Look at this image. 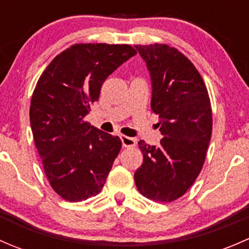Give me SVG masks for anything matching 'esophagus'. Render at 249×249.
Returning <instances> with one entry per match:
<instances>
[{
    "label": "esophagus",
    "instance_id": "34e87169",
    "mask_svg": "<svg viewBox=\"0 0 249 249\" xmlns=\"http://www.w3.org/2000/svg\"><path fill=\"white\" fill-rule=\"evenodd\" d=\"M120 140H122L123 147H125V148L135 147V145H136V143H137L136 140L131 139V137L125 136V135H123V136H120Z\"/></svg>",
    "mask_w": 249,
    "mask_h": 249
}]
</instances>
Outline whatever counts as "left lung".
<instances>
[{
  "label": "left lung",
  "instance_id": "left-lung-1",
  "mask_svg": "<svg viewBox=\"0 0 249 249\" xmlns=\"http://www.w3.org/2000/svg\"><path fill=\"white\" fill-rule=\"evenodd\" d=\"M152 78L150 107L159 115V145L140 141L143 162L135 183L143 196L172 202L192 187L201 171L212 136L207 88L193 62L167 44H137Z\"/></svg>",
  "mask_w": 249,
  "mask_h": 249
}]
</instances>
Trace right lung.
<instances>
[{"instance_id": "obj_1", "label": "right lung", "mask_w": 249, "mask_h": 249, "mask_svg": "<svg viewBox=\"0 0 249 249\" xmlns=\"http://www.w3.org/2000/svg\"><path fill=\"white\" fill-rule=\"evenodd\" d=\"M137 52L129 44H73L39 77L30 106L37 152L50 187L78 202L101 192L122 149L118 136L85 122L106 78Z\"/></svg>"}]
</instances>
